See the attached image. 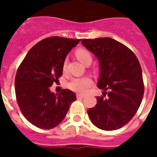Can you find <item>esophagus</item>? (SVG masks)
I'll return each instance as SVG.
<instances>
[{
  "label": "esophagus",
  "mask_w": 157,
  "mask_h": 157,
  "mask_svg": "<svg viewBox=\"0 0 157 157\" xmlns=\"http://www.w3.org/2000/svg\"><path fill=\"white\" fill-rule=\"evenodd\" d=\"M76 97H77V98H85V95L81 94H76Z\"/></svg>",
  "instance_id": "obj_1"
}]
</instances>
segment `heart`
<instances>
[{
    "label": "heart",
    "instance_id": "heart-1",
    "mask_svg": "<svg viewBox=\"0 0 157 157\" xmlns=\"http://www.w3.org/2000/svg\"><path fill=\"white\" fill-rule=\"evenodd\" d=\"M76 56L82 63L86 64L87 62H92V56L90 52L86 49H78L76 51ZM67 61L65 60L63 65V69L65 71L66 69ZM92 85V79L89 76H84V77H78L72 78L68 83V87L71 90L78 93H85L87 89Z\"/></svg>",
    "mask_w": 157,
    "mask_h": 157
}]
</instances>
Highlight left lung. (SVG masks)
<instances>
[{"label": "left lung", "mask_w": 157, "mask_h": 157, "mask_svg": "<svg viewBox=\"0 0 157 157\" xmlns=\"http://www.w3.org/2000/svg\"><path fill=\"white\" fill-rule=\"evenodd\" d=\"M99 61L98 87L109 90L108 97H97L98 104L87 112L91 122L104 130L125 126L134 117L142 101L144 83L141 65L135 54L111 37L81 41Z\"/></svg>", "instance_id": "1"}]
</instances>
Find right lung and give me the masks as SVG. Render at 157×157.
<instances>
[{
  "mask_svg": "<svg viewBox=\"0 0 157 157\" xmlns=\"http://www.w3.org/2000/svg\"><path fill=\"white\" fill-rule=\"evenodd\" d=\"M80 39L50 37L32 47L18 68L16 100L22 114L35 127L52 129L63 121L76 95L70 90L59 94L49 87L63 74L67 55Z\"/></svg>",
  "mask_w": 157,
  "mask_h": 157,
  "instance_id": "add662e5",
  "label": "right lung"
}]
</instances>
